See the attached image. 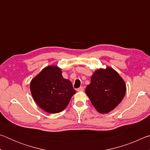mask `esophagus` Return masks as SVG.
<instances>
[{
	"mask_svg": "<svg viewBox=\"0 0 150 150\" xmlns=\"http://www.w3.org/2000/svg\"><path fill=\"white\" fill-rule=\"evenodd\" d=\"M77 91H79V92H82V91H84V88H83V87H80L77 88Z\"/></svg>",
	"mask_w": 150,
	"mask_h": 150,
	"instance_id": "obj_1",
	"label": "esophagus"
}]
</instances>
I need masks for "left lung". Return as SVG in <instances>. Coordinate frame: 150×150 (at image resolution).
<instances>
[{
    "label": "left lung",
    "mask_w": 150,
    "mask_h": 150,
    "mask_svg": "<svg viewBox=\"0 0 150 150\" xmlns=\"http://www.w3.org/2000/svg\"><path fill=\"white\" fill-rule=\"evenodd\" d=\"M126 86L120 75L110 67L96 69L85 93L98 112L108 113L122 100Z\"/></svg>",
    "instance_id": "obj_1"
}]
</instances>
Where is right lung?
<instances>
[{
	"mask_svg": "<svg viewBox=\"0 0 150 150\" xmlns=\"http://www.w3.org/2000/svg\"><path fill=\"white\" fill-rule=\"evenodd\" d=\"M30 88L37 105L51 114L64 110L76 93L71 82L63 77L62 69L57 65L44 67L32 79Z\"/></svg>",
	"mask_w": 150,
	"mask_h": 150,
	"instance_id": "right-lung-1",
	"label": "right lung"
}]
</instances>
